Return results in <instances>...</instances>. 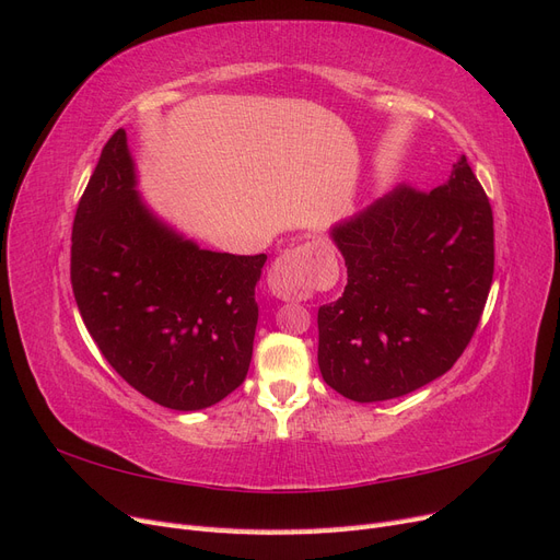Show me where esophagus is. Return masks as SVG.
Masks as SVG:
<instances>
[{"label":"esophagus","instance_id":"esophagus-1","mask_svg":"<svg viewBox=\"0 0 560 560\" xmlns=\"http://www.w3.org/2000/svg\"><path fill=\"white\" fill-rule=\"evenodd\" d=\"M315 278L308 266V254L303 247H292L282 252L268 270V290L273 296L284 301L308 299L313 292Z\"/></svg>","mask_w":560,"mask_h":560}]
</instances>
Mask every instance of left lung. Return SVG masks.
<instances>
[{
    "instance_id": "8db88e82",
    "label": "left lung",
    "mask_w": 560,
    "mask_h": 560,
    "mask_svg": "<svg viewBox=\"0 0 560 560\" xmlns=\"http://www.w3.org/2000/svg\"><path fill=\"white\" fill-rule=\"evenodd\" d=\"M331 238L348 284L317 311L325 383L366 404L446 374L479 327L495 268L493 210L467 159L432 191L401 182Z\"/></svg>"
}]
</instances>
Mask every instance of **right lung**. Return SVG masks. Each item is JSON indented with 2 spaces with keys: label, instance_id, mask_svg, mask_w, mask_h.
<instances>
[{
  "label": "right lung",
  "instance_id": "obj_1",
  "mask_svg": "<svg viewBox=\"0 0 560 560\" xmlns=\"http://www.w3.org/2000/svg\"><path fill=\"white\" fill-rule=\"evenodd\" d=\"M266 254L200 249L161 224L135 191L116 130L72 226V290L105 360L130 387L175 411L222 401L247 376Z\"/></svg>",
  "mask_w": 560,
  "mask_h": 560
}]
</instances>
